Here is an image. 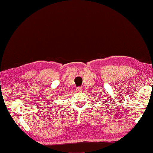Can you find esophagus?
I'll list each match as a JSON object with an SVG mask.
<instances>
[{
    "label": "esophagus",
    "instance_id": "1",
    "mask_svg": "<svg viewBox=\"0 0 153 153\" xmlns=\"http://www.w3.org/2000/svg\"><path fill=\"white\" fill-rule=\"evenodd\" d=\"M76 91H79V92H81V91H82V87H77L76 88Z\"/></svg>",
    "mask_w": 153,
    "mask_h": 153
}]
</instances>
